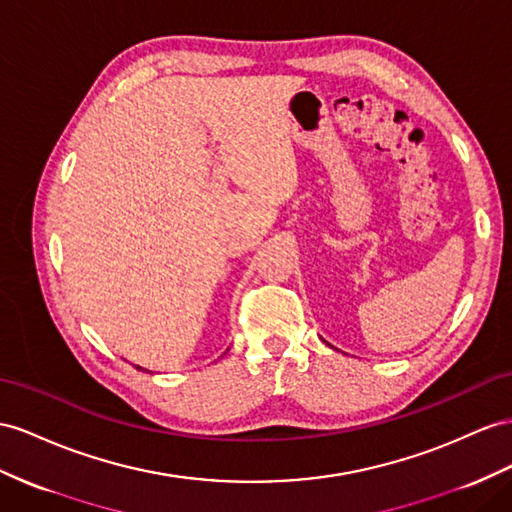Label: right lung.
I'll return each instance as SVG.
<instances>
[{
	"label": "right lung",
	"mask_w": 512,
	"mask_h": 512,
	"mask_svg": "<svg viewBox=\"0 0 512 512\" xmlns=\"http://www.w3.org/2000/svg\"><path fill=\"white\" fill-rule=\"evenodd\" d=\"M138 370H140V368H138Z\"/></svg>",
	"instance_id": "add662e5"
}]
</instances>
